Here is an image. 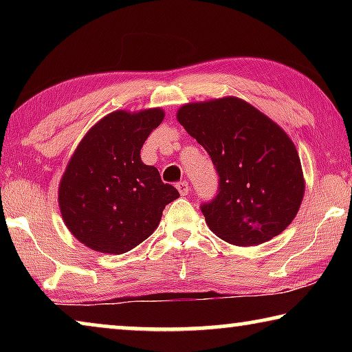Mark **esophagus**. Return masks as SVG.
<instances>
[{"instance_id": "obj_1", "label": "esophagus", "mask_w": 352, "mask_h": 352, "mask_svg": "<svg viewBox=\"0 0 352 352\" xmlns=\"http://www.w3.org/2000/svg\"><path fill=\"white\" fill-rule=\"evenodd\" d=\"M177 189H178V192H180L182 195H188V192H189V184H188V182L183 180V182H180V183H177Z\"/></svg>"}]
</instances>
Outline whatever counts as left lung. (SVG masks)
Here are the masks:
<instances>
[{"mask_svg":"<svg viewBox=\"0 0 352 352\" xmlns=\"http://www.w3.org/2000/svg\"><path fill=\"white\" fill-rule=\"evenodd\" d=\"M177 119L219 175L216 197L200 205L212 233L242 247L283 233L305 195L300 157L284 130L237 98L186 104Z\"/></svg>","mask_w":352,"mask_h":352,"instance_id":"left-lung-1","label":"left lung"}]
</instances>
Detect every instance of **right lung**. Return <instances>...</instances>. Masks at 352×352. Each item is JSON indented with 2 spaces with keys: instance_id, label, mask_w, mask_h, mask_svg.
<instances>
[{
  "instance_id": "1",
  "label": "right lung",
  "mask_w": 352,
  "mask_h": 352,
  "mask_svg": "<svg viewBox=\"0 0 352 352\" xmlns=\"http://www.w3.org/2000/svg\"><path fill=\"white\" fill-rule=\"evenodd\" d=\"M163 118L162 109L113 111L77 146L58 186V206L65 225L88 248L129 252L153 233L164 206L180 197L140 157Z\"/></svg>"
}]
</instances>
